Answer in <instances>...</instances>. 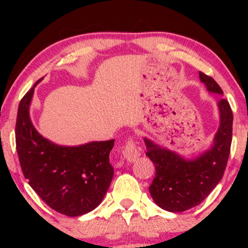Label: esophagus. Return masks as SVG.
<instances>
[{
  "instance_id": "34e87169",
  "label": "esophagus",
  "mask_w": 248,
  "mask_h": 248,
  "mask_svg": "<svg viewBox=\"0 0 248 248\" xmlns=\"http://www.w3.org/2000/svg\"><path fill=\"white\" fill-rule=\"evenodd\" d=\"M123 154L124 157L127 159L128 162H134L140 156V149L138 148L132 139H129L127 143H125Z\"/></svg>"
}]
</instances>
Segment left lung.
<instances>
[{
  "label": "left lung",
  "instance_id": "1",
  "mask_svg": "<svg viewBox=\"0 0 248 248\" xmlns=\"http://www.w3.org/2000/svg\"><path fill=\"white\" fill-rule=\"evenodd\" d=\"M200 81L208 92L223 95L215 79L199 72ZM220 125L208 150L187 158L144 138L146 153L155 165V177L149 187L152 199L170 212H183L200 204L223 177L232 142L233 114L230 104L217 102Z\"/></svg>",
  "mask_w": 248,
  "mask_h": 248
}]
</instances>
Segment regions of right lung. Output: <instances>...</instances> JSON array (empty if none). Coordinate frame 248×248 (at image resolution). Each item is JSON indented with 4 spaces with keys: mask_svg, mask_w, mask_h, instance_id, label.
<instances>
[{
    "mask_svg": "<svg viewBox=\"0 0 248 248\" xmlns=\"http://www.w3.org/2000/svg\"><path fill=\"white\" fill-rule=\"evenodd\" d=\"M43 79V78H41ZM37 81L20 100L16 119V150L25 178L50 208L68 217L83 216L102 202L114 169L109 153L115 140L65 146L37 131L29 107Z\"/></svg>",
    "mask_w": 248,
    "mask_h": 248,
    "instance_id": "1",
    "label": "right lung"
}]
</instances>
